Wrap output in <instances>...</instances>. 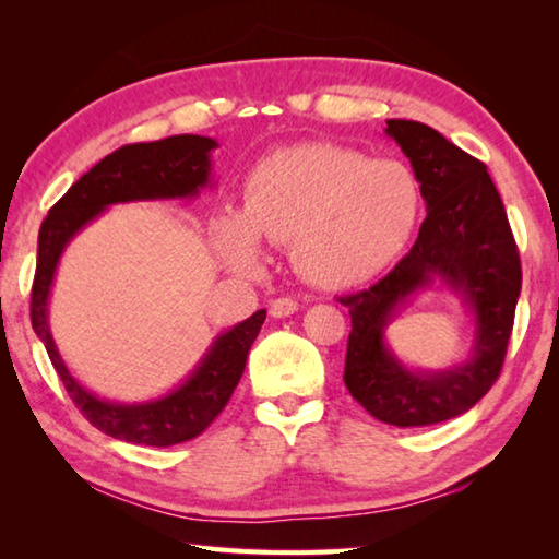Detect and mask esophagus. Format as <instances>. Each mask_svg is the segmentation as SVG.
I'll list each match as a JSON object with an SVG mask.
<instances>
[{"label":"esophagus","instance_id":"esophagus-1","mask_svg":"<svg viewBox=\"0 0 559 559\" xmlns=\"http://www.w3.org/2000/svg\"><path fill=\"white\" fill-rule=\"evenodd\" d=\"M296 310H298V302L293 298H276L271 302L269 313H271V318H288L296 313Z\"/></svg>","mask_w":559,"mask_h":559}]
</instances>
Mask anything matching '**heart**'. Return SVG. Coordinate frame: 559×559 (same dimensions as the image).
I'll return each instance as SVG.
<instances>
[{
  "mask_svg": "<svg viewBox=\"0 0 559 559\" xmlns=\"http://www.w3.org/2000/svg\"><path fill=\"white\" fill-rule=\"evenodd\" d=\"M419 214L421 187L409 165L333 143H298L259 159L243 210L216 216L212 239L236 273L263 269L261 241L290 243L302 278L340 290L390 266Z\"/></svg>",
  "mask_w": 559,
  "mask_h": 559,
  "instance_id": "b5f03b06",
  "label": "heart"
}]
</instances>
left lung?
I'll use <instances>...</instances> for the list:
<instances>
[{"instance_id":"left-lung-1","label":"left lung","mask_w":559,"mask_h":559,"mask_svg":"<svg viewBox=\"0 0 559 559\" xmlns=\"http://www.w3.org/2000/svg\"><path fill=\"white\" fill-rule=\"evenodd\" d=\"M384 135L409 157L427 219L412 251L380 283L340 298L353 318L343 380L374 419L429 427L468 412L498 380L523 273L506 206L484 163L416 120H386ZM433 285L467 308L474 343L461 364L421 371L395 357L385 328Z\"/></svg>"}]
</instances>
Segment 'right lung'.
<instances>
[{
	"label": "right lung",
	"instance_id": "1",
	"mask_svg": "<svg viewBox=\"0 0 559 559\" xmlns=\"http://www.w3.org/2000/svg\"><path fill=\"white\" fill-rule=\"evenodd\" d=\"M216 147L219 143L204 135H173L155 143L120 147L71 185L69 192L51 206L39 229L32 288L34 333L44 343L75 406L93 427L118 441L173 447L200 437L231 400L249 349L266 320V310H257L239 325L216 335L194 370L175 390L145 402H116L91 392L63 362L49 325L56 271L69 243L110 206L194 200L202 189L214 187L212 153Z\"/></svg>",
	"mask_w": 559,
	"mask_h": 559
}]
</instances>
